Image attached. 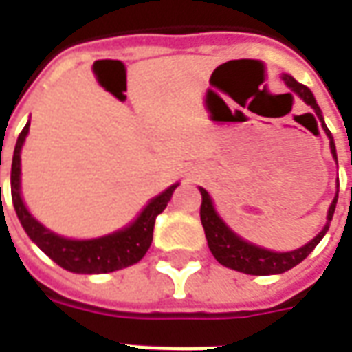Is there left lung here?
Returning a JSON list of instances; mask_svg holds the SVG:
<instances>
[{
    "mask_svg": "<svg viewBox=\"0 0 352 352\" xmlns=\"http://www.w3.org/2000/svg\"><path fill=\"white\" fill-rule=\"evenodd\" d=\"M283 80L287 82V87L296 92L300 98H302L307 105L313 107L315 113H309L311 122L317 124V120H320V126L324 128L326 135L330 139V151H332L333 158L338 162V154H336V145H333V138L330 130L326 128L324 120H322V113L318 109L317 101L313 98V94L305 85L298 82L294 77L290 75H283ZM201 192V207H199V219H201V224H204V230H206L207 245L213 252V256L222 265H226L230 270H236V272L247 273V275H275V273H285L288 270H292L294 265H298L302 260H305L311 254V251L320 243V239L324 237V234L330 228V221H332L333 211H336V204H338V194L333 198L332 206L328 209V222L326 226L320 230L315 239H311L309 243L303 245L300 249L290 252H273L265 251L262 247H256V245H251L243 241L241 237H237L232 230L221 221V217L214 213L213 201L209 198L204 188H199Z\"/></svg>",
    "mask_w": 352,
    "mask_h": 352,
    "instance_id": "obj_1",
    "label": "left lung"
}]
</instances>
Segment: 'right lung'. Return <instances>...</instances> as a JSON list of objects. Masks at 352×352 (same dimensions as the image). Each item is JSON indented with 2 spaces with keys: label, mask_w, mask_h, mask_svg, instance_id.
<instances>
[{
  "label": "right lung",
  "mask_w": 352,
  "mask_h": 352,
  "mask_svg": "<svg viewBox=\"0 0 352 352\" xmlns=\"http://www.w3.org/2000/svg\"><path fill=\"white\" fill-rule=\"evenodd\" d=\"M30 130V122L20 131L12 154L11 166V196L14 211L19 214L22 228L26 230L30 239L41 249L49 258H52L58 265L73 273H109L122 270L128 265L135 264L145 256L148 247L153 243V230L156 217L168 207V201L173 196V192L179 183L169 186L168 190L162 192L160 196L151 199V204L143 209L138 221L130 224L128 228L120 230L111 236L100 237V239H88V241H73L65 239L50 230L41 226L32 214L28 213L26 206L20 196V151L22 143ZM1 166V153H0Z\"/></svg>",
  "instance_id": "add662e5"
}]
</instances>
